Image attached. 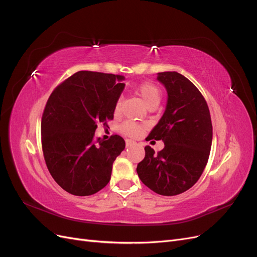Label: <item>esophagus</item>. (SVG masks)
I'll return each instance as SVG.
<instances>
[{
	"label": "esophagus",
	"instance_id": "obj_1",
	"mask_svg": "<svg viewBox=\"0 0 257 257\" xmlns=\"http://www.w3.org/2000/svg\"><path fill=\"white\" fill-rule=\"evenodd\" d=\"M125 143H126V147H127V148H130V147H132V146H135V145H136V143H135V142H132V141H130V139H126Z\"/></svg>",
	"mask_w": 257,
	"mask_h": 257
}]
</instances>
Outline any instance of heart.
I'll return each instance as SVG.
<instances>
[{"mask_svg":"<svg viewBox=\"0 0 257 257\" xmlns=\"http://www.w3.org/2000/svg\"><path fill=\"white\" fill-rule=\"evenodd\" d=\"M136 92L142 96V98L144 99V102L148 108L153 107V106H158L161 102V97H162L161 90L159 89V87H157V85L152 82L141 83L136 88ZM120 105H121V100L118 99L114 105V112L115 113L119 112ZM121 130L123 133L127 136L137 137L141 135L143 127L135 122L127 121V122H124L122 124Z\"/></svg>","mask_w":257,"mask_h":257,"instance_id":"heart-1","label":"heart"}]
</instances>
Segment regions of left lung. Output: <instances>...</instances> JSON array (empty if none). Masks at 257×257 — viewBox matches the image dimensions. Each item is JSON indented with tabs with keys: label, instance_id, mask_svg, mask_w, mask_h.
I'll list each match as a JSON object with an SVG mask.
<instances>
[{
	"label": "left lung",
	"instance_id": "8db88e82",
	"mask_svg": "<svg viewBox=\"0 0 257 257\" xmlns=\"http://www.w3.org/2000/svg\"><path fill=\"white\" fill-rule=\"evenodd\" d=\"M157 79L167 91V104L147 139L163 141L165 147L155 154L147 146L136 170L150 190L174 196L192 188L204 172L212 144L211 116L204 96L186 77L163 72Z\"/></svg>",
	"mask_w": 257,
	"mask_h": 257
}]
</instances>
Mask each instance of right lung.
Listing matches in <instances>:
<instances>
[{
	"label": "right lung",
	"instance_id": "right-lung-1",
	"mask_svg": "<svg viewBox=\"0 0 257 257\" xmlns=\"http://www.w3.org/2000/svg\"><path fill=\"white\" fill-rule=\"evenodd\" d=\"M124 76L80 71L53 90L42 118L46 165L62 189L89 196L108 184L112 164L125 148L119 135L94 139L98 122L113 119Z\"/></svg>",
	"mask_w": 257,
	"mask_h": 257
}]
</instances>
